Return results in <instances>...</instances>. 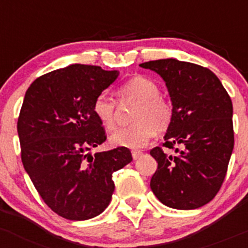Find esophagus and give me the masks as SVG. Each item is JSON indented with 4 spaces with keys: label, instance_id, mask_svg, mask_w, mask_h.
<instances>
[{
    "label": "esophagus",
    "instance_id": "34e87169",
    "mask_svg": "<svg viewBox=\"0 0 248 248\" xmlns=\"http://www.w3.org/2000/svg\"><path fill=\"white\" fill-rule=\"evenodd\" d=\"M142 155V152L141 151H133L132 152V157L134 160H137V159H139V157H141Z\"/></svg>",
    "mask_w": 248,
    "mask_h": 248
}]
</instances>
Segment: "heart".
Instances as JSON below:
<instances>
[{
    "mask_svg": "<svg viewBox=\"0 0 248 248\" xmlns=\"http://www.w3.org/2000/svg\"><path fill=\"white\" fill-rule=\"evenodd\" d=\"M121 103H137L132 114L134 124L120 128L109 138L113 146L139 150L145 147L155 137V132L169 128L173 109L171 103L160 95V89L155 80L144 76H135L120 85L116 91ZM93 113L106 129H113L116 124V103L104 93L96 96Z\"/></svg>",
    "mask_w": 248,
    "mask_h": 248,
    "instance_id": "1",
    "label": "heart"
}]
</instances>
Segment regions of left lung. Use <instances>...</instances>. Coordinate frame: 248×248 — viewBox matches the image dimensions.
<instances>
[{
	"mask_svg": "<svg viewBox=\"0 0 248 248\" xmlns=\"http://www.w3.org/2000/svg\"><path fill=\"white\" fill-rule=\"evenodd\" d=\"M165 80L173 116L166 132V148L151 150L158 169L151 189L163 204L174 209H196L212 201L221 189L234 147L233 104L216 75L207 67L177 59L140 64Z\"/></svg>",
	"mask_w": 248,
	"mask_h": 248,
	"instance_id": "8db88e82",
	"label": "left lung"
}]
</instances>
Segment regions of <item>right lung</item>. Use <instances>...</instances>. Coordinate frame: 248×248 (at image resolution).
I'll list each match as a JSON object with an SVG mask.
<instances>
[{
    "mask_svg": "<svg viewBox=\"0 0 248 248\" xmlns=\"http://www.w3.org/2000/svg\"><path fill=\"white\" fill-rule=\"evenodd\" d=\"M117 76L74 64L36 78L26 91L17 119L21 160L44 202L67 220L100 215L113 196V173L132 161L127 147L90 153L107 140L93 100Z\"/></svg>",
    "mask_w": 248,
    "mask_h": 248,
    "instance_id": "1",
    "label": "right lung"
}]
</instances>
